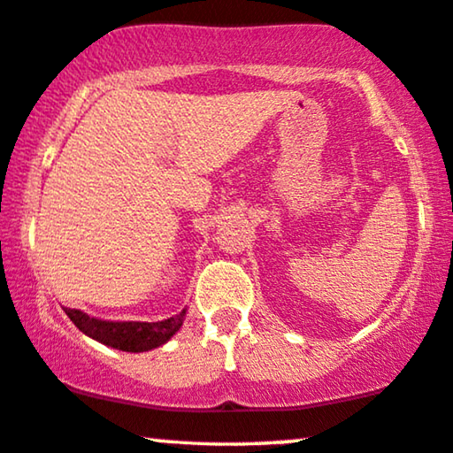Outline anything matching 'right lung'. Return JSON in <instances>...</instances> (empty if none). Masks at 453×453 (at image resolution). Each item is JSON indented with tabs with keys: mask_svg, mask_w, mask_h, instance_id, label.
Wrapping results in <instances>:
<instances>
[{
	"mask_svg": "<svg viewBox=\"0 0 453 453\" xmlns=\"http://www.w3.org/2000/svg\"><path fill=\"white\" fill-rule=\"evenodd\" d=\"M65 314L81 333L102 342V345L127 353H143L168 342L180 330L187 310L160 322H111L72 308H65Z\"/></svg>",
	"mask_w": 453,
	"mask_h": 453,
	"instance_id": "obj_1",
	"label": "right lung"
}]
</instances>
